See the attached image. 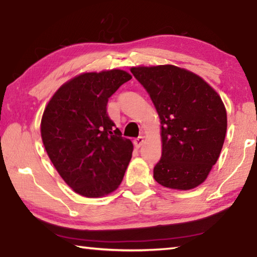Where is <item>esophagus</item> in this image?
Listing matches in <instances>:
<instances>
[{
    "mask_svg": "<svg viewBox=\"0 0 257 257\" xmlns=\"http://www.w3.org/2000/svg\"><path fill=\"white\" fill-rule=\"evenodd\" d=\"M144 143H145V138H144V137H142V136H140V137H138V138L136 139L135 142H134L135 146H136V147H137V148L142 147V146L144 145Z\"/></svg>",
    "mask_w": 257,
    "mask_h": 257,
    "instance_id": "obj_1",
    "label": "esophagus"
}]
</instances>
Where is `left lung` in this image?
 Instances as JSON below:
<instances>
[{
	"instance_id": "obj_1",
	"label": "left lung",
	"mask_w": 257,
	"mask_h": 257,
	"mask_svg": "<svg viewBox=\"0 0 257 257\" xmlns=\"http://www.w3.org/2000/svg\"><path fill=\"white\" fill-rule=\"evenodd\" d=\"M159 115L162 158L154 178L189 190L203 184L222 152L227 113L219 94L199 75L173 64L133 67Z\"/></svg>"
}]
</instances>
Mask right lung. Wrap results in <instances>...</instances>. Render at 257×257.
<instances>
[{
    "label": "right lung",
    "instance_id": "add662e5",
    "mask_svg": "<svg viewBox=\"0 0 257 257\" xmlns=\"http://www.w3.org/2000/svg\"><path fill=\"white\" fill-rule=\"evenodd\" d=\"M133 77L120 69L84 72L63 83L41 119L50 160L73 192L98 198L121 184L134 145L107 113L108 99Z\"/></svg>",
    "mask_w": 257,
    "mask_h": 257
}]
</instances>
